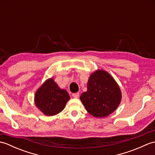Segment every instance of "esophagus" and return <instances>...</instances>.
Masks as SVG:
<instances>
[{"label": "esophagus", "mask_w": 155, "mask_h": 155, "mask_svg": "<svg viewBox=\"0 0 155 155\" xmlns=\"http://www.w3.org/2000/svg\"><path fill=\"white\" fill-rule=\"evenodd\" d=\"M72 95V97H73L74 98H78V97H79V93H73Z\"/></svg>", "instance_id": "esophagus-1"}]
</instances>
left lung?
Listing matches in <instances>:
<instances>
[{
	"instance_id": "8db88e82",
	"label": "left lung",
	"mask_w": 155,
	"mask_h": 155,
	"mask_svg": "<svg viewBox=\"0 0 155 155\" xmlns=\"http://www.w3.org/2000/svg\"><path fill=\"white\" fill-rule=\"evenodd\" d=\"M122 98L121 91L113 77L103 70L91 74L87 91L80 99L88 113L94 117H107L117 109Z\"/></svg>"
}]
</instances>
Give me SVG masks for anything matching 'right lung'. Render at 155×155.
I'll use <instances>...</instances> for the list:
<instances>
[{"label":"right lung","instance_id":"add662e5","mask_svg":"<svg viewBox=\"0 0 155 155\" xmlns=\"http://www.w3.org/2000/svg\"><path fill=\"white\" fill-rule=\"evenodd\" d=\"M70 99L67 91L59 88L53 78H49L35 93L36 106L44 114L53 116L64 109Z\"/></svg>","mask_w":155,"mask_h":155}]
</instances>
